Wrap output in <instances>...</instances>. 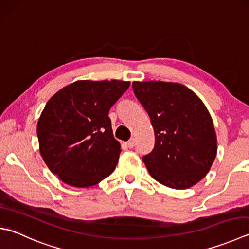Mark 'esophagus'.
Listing matches in <instances>:
<instances>
[{"label":"esophagus","mask_w":249,"mask_h":249,"mask_svg":"<svg viewBox=\"0 0 249 249\" xmlns=\"http://www.w3.org/2000/svg\"><path fill=\"white\" fill-rule=\"evenodd\" d=\"M126 145H127L128 148H133L135 145V139L134 138H130L127 142H126Z\"/></svg>","instance_id":"obj_1"}]
</instances>
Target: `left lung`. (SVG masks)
Masks as SVG:
<instances>
[{"instance_id": "obj_1", "label": "left lung", "mask_w": 249, "mask_h": 249, "mask_svg": "<svg viewBox=\"0 0 249 249\" xmlns=\"http://www.w3.org/2000/svg\"><path fill=\"white\" fill-rule=\"evenodd\" d=\"M133 89L154 129V149L142 159L151 177L172 189L193 187L217 155V135L206 106L180 83L135 81Z\"/></svg>"}]
</instances>
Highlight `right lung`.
<instances>
[{
	"mask_svg": "<svg viewBox=\"0 0 249 249\" xmlns=\"http://www.w3.org/2000/svg\"><path fill=\"white\" fill-rule=\"evenodd\" d=\"M130 82L80 80L47 101L37 122L41 157L71 187L89 188L115 169L121 143L113 137L109 110Z\"/></svg>",
	"mask_w": 249,
	"mask_h": 249,
	"instance_id": "obj_1",
	"label": "right lung"
}]
</instances>
